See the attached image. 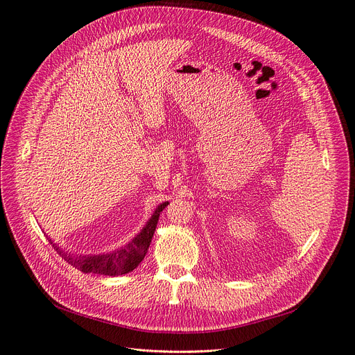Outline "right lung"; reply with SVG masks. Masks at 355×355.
I'll return each mask as SVG.
<instances>
[{
	"label": "right lung",
	"instance_id": "obj_1",
	"mask_svg": "<svg viewBox=\"0 0 355 355\" xmlns=\"http://www.w3.org/2000/svg\"><path fill=\"white\" fill-rule=\"evenodd\" d=\"M167 205H168V201L161 202L155 208L151 218L147 221L143 230H141L132 239V241H130L124 247H118L114 251L104 252V254L77 255L62 250L57 244H53V245L55 251L65 259L68 264L78 268L83 272H94V274H103L110 277H116V275L131 272L144 259L153 240V235L159 218V212Z\"/></svg>",
	"mask_w": 355,
	"mask_h": 355
}]
</instances>
